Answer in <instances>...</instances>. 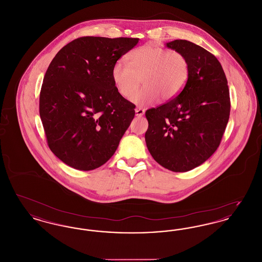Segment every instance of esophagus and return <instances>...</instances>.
<instances>
[{"instance_id":"obj_1","label":"esophagus","mask_w":262,"mask_h":262,"mask_svg":"<svg viewBox=\"0 0 262 262\" xmlns=\"http://www.w3.org/2000/svg\"><path fill=\"white\" fill-rule=\"evenodd\" d=\"M144 113H145V111L143 109H141V108L136 109V116L137 117H142L144 115Z\"/></svg>"}]
</instances>
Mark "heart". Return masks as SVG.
<instances>
[{
	"mask_svg": "<svg viewBox=\"0 0 262 262\" xmlns=\"http://www.w3.org/2000/svg\"><path fill=\"white\" fill-rule=\"evenodd\" d=\"M127 66L117 62L112 68V79L119 94L132 98L140 79L145 86L133 97L137 106H147L159 98L171 100L187 84L189 63L187 57L177 51L147 44L128 53Z\"/></svg>",
	"mask_w": 262,
	"mask_h": 262,
	"instance_id": "1",
	"label": "heart"
}]
</instances>
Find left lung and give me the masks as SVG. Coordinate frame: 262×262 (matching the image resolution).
Segmentation results:
<instances>
[{
  "label": "left lung",
  "instance_id": "left-lung-1",
  "mask_svg": "<svg viewBox=\"0 0 262 262\" xmlns=\"http://www.w3.org/2000/svg\"><path fill=\"white\" fill-rule=\"evenodd\" d=\"M166 47L187 57L189 76L182 92L145 113V142L154 160L173 172H187L217 150L230 116L228 81L214 55L187 40Z\"/></svg>",
  "mask_w": 262,
  "mask_h": 262
}]
</instances>
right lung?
I'll use <instances>...</instances> for the list:
<instances>
[{
	"label": "right lung",
	"mask_w": 262,
	"mask_h": 262,
	"mask_svg": "<svg viewBox=\"0 0 262 262\" xmlns=\"http://www.w3.org/2000/svg\"><path fill=\"white\" fill-rule=\"evenodd\" d=\"M138 38L86 36L57 53L45 74L40 118L51 151L80 171L107 162L135 117V105L122 97L113 66Z\"/></svg>",
	"instance_id": "obj_1"
}]
</instances>
